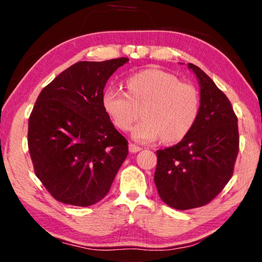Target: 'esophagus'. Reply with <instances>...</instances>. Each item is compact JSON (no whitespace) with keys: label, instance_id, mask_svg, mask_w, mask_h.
I'll use <instances>...</instances> for the list:
<instances>
[{"label":"esophagus","instance_id":"34e87169","mask_svg":"<svg viewBox=\"0 0 262 262\" xmlns=\"http://www.w3.org/2000/svg\"><path fill=\"white\" fill-rule=\"evenodd\" d=\"M141 150H142V148H141V147H139V145L133 144V143H130V144H129V151H130L132 154H136V152L141 151Z\"/></svg>","mask_w":262,"mask_h":262}]
</instances>
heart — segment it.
<instances>
[{"label": "heart", "mask_w": 262, "mask_h": 262, "mask_svg": "<svg viewBox=\"0 0 262 262\" xmlns=\"http://www.w3.org/2000/svg\"><path fill=\"white\" fill-rule=\"evenodd\" d=\"M127 94L108 88L103 106L114 125L129 130L141 112L143 120L133 129L136 141L148 143L161 137L164 142L183 139L200 113V92L193 84L180 82L170 73L148 69L127 78Z\"/></svg>", "instance_id": "1"}]
</instances>
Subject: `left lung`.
<instances>
[{
  "mask_svg": "<svg viewBox=\"0 0 262 262\" xmlns=\"http://www.w3.org/2000/svg\"><path fill=\"white\" fill-rule=\"evenodd\" d=\"M188 68L200 84V113L178 144L157 150L154 177L162 200L178 210L214 200L231 179L239 151L237 115L228 97L203 70Z\"/></svg>",
  "mask_w": 262,
  "mask_h": 262,
  "instance_id": "1",
  "label": "left lung"
}]
</instances>
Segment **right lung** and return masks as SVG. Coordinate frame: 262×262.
Wrapping results in <instances>:
<instances>
[{"instance_id":"add662e5","label":"right lung","mask_w":262,"mask_h":262,"mask_svg":"<svg viewBox=\"0 0 262 262\" xmlns=\"http://www.w3.org/2000/svg\"><path fill=\"white\" fill-rule=\"evenodd\" d=\"M128 60L77 62L38 96L28 145L35 176L55 200L89 207L108 193L128 142L104 110V88Z\"/></svg>"}]
</instances>
